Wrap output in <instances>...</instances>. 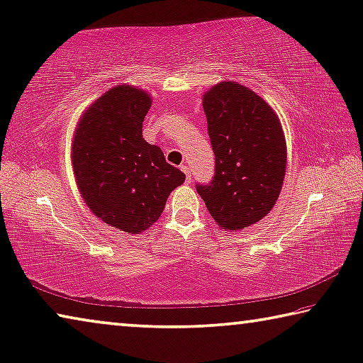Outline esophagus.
Masks as SVG:
<instances>
[{
  "instance_id": "34e87169",
  "label": "esophagus",
  "mask_w": 363,
  "mask_h": 363,
  "mask_svg": "<svg viewBox=\"0 0 363 363\" xmlns=\"http://www.w3.org/2000/svg\"><path fill=\"white\" fill-rule=\"evenodd\" d=\"M181 169L186 172V179H187V182H191L192 181V172H191V168H189L187 164H182L181 166Z\"/></svg>"
}]
</instances>
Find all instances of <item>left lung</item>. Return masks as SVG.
I'll return each instance as SVG.
<instances>
[{
    "label": "left lung",
    "mask_w": 363,
    "mask_h": 363,
    "mask_svg": "<svg viewBox=\"0 0 363 363\" xmlns=\"http://www.w3.org/2000/svg\"><path fill=\"white\" fill-rule=\"evenodd\" d=\"M215 176L197 192L220 228L240 231L268 215L286 174L278 114L254 90L224 80L203 94Z\"/></svg>",
    "instance_id": "1"
}]
</instances>
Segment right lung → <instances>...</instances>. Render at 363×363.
<instances>
[{
  "label": "right lung",
  "mask_w": 363,
  "mask_h": 363,
  "mask_svg": "<svg viewBox=\"0 0 363 363\" xmlns=\"http://www.w3.org/2000/svg\"><path fill=\"white\" fill-rule=\"evenodd\" d=\"M150 106L145 90L116 85L85 109L72 137V169L84 202L103 223L128 234L157 223L169 194L186 181L161 148L142 137Z\"/></svg>",
  "instance_id": "add662e5"
}]
</instances>
